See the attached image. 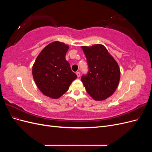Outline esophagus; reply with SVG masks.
<instances>
[{
	"instance_id": "obj_1",
	"label": "esophagus",
	"mask_w": 152,
	"mask_h": 152,
	"mask_svg": "<svg viewBox=\"0 0 152 152\" xmlns=\"http://www.w3.org/2000/svg\"><path fill=\"white\" fill-rule=\"evenodd\" d=\"M76 74H77V75L78 77H79L80 76V73L79 72H77L76 73Z\"/></svg>"
}]
</instances>
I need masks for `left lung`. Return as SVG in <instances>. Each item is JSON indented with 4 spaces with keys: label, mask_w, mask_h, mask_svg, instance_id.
<instances>
[{
    "label": "left lung",
    "mask_w": 152,
    "mask_h": 152,
    "mask_svg": "<svg viewBox=\"0 0 152 152\" xmlns=\"http://www.w3.org/2000/svg\"><path fill=\"white\" fill-rule=\"evenodd\" d=\"M87 59L88 72L81 80L88 93L96 101L107 99L115 91L120 80V68L103 45L82 46Z\"/></svg>",
    "instance_id": "obj_1"
}]
</instances>
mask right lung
I'll return each instance as SVG.
<instances>
[{"instance_id":"add662e5","label":"right lung","mask_w":152,"mask_h":152,"mask_svg":"<svg viewBox=\"0 0 152 152\" xmlns=\"http://www.w3.org/2000/svg\"><path fill=\"white\" fill-rule=\"evenodd\" d=\"M68 49V45L58 41L49 44L39 54L32 68L34 79L39 90L53 99L65 94L77 78L65 59Z\"/></svg>"}]
</instances>
